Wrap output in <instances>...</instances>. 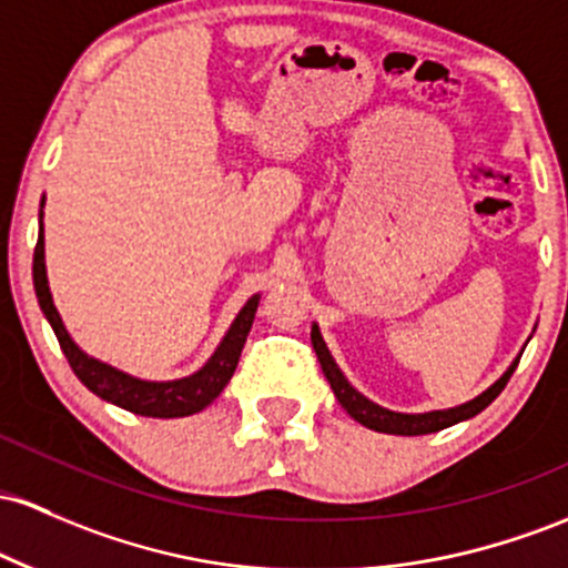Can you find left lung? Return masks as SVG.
Wrapping results in <instances>:
<instances>
[{
    "label": "left lung",
    "instance_id": "obj_1",
    "mask_svg": "<svg viewBox=\"0 0 568 568\" xmlns=\"http://www.w3.org/2000/svg\"><path fill=\"white\" fill-rule=\"evenodd\" d=\"M313 347L317 353V361H321L323 375H326L328 383H332L334 396L339 398V404L347 409V415L355 417L361 426L372 428V432L398 434V436L434 434V432H442V428L453 426V423L469 420V417L479 415L485 407H488L490 402H494L498 394H501L504 385L509 383V377H513V372L517 369V361H520V358H517L515 364L509 366V369L504 372V375L498 377L488 390H485V394L471 398V402L460 404V407L436 409V413H423V415H404V413H390V409H385V407H379V404L369 402V398L361 396L358 390H355L353 385L347 383L345 375L339 372V366L334 364L332 353H328L326 342H323V336H321V332H317V326H313Z\"/></svg>",
    "mask_w": 568,
    "mask_h": 568
}]
</instances>
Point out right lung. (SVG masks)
I'll return each mask as SVG.
<instances>
[{"label": "right lung", "instance_id": "add662e5", "mask_svg": "<svg viewBox=\"0 0 568 568\" xmlns=\"http://www.w3.org/2000/svg\"><path fill=\"white\" fill-rule=\"evenodd\" d=\"M42 204H45V199H42ZM31 272H34V291L37 298H40L42 313H45L48 323L53 326L55 339H59L61 351H64L67 361H70L72 372L78 375L80 383L89 390H93L99 398H104V402H112L118 404V407L129 409V413L145 417H185L193 413H202L207 404H213L215 398L221 396V390L226 388L229 379H232L236 364H240L242 347H245L255 310H258V296L247 298V304L240 310V315H236L229 334L223 336V342L217 345L213 358H210L196 375L170 379V383H148V379H136L132 375H126V372L112 369V366L102 364V361L85 355L78 345H74L72 336L67 334L59 310L53 307L51 288H48L45 236H42V226L40 236H37L34 270Z\"/></svg>", "mask_w": 568, "mask_h": 568}]
</instances>
